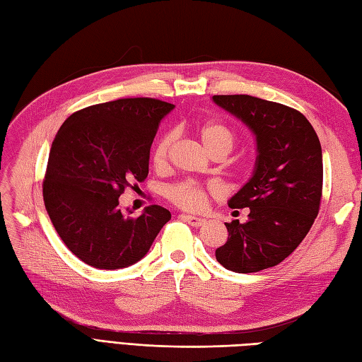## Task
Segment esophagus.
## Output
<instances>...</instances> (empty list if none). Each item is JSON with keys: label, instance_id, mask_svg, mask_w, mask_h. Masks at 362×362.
Segmentation results:
<instances>
[{"label": "esophagus", "instance_id": "1", "mask_svg": "<svg viewBox=\"0 0 362 362\" xmlns=\"http://www.w3.org/2000/svg\"><path fill=\"white\" fill-rule=\"evenodd\" d=\"M182 221H185L187 222L189 225H192V226H202L204 223H205V218H202V217H198V216H190V214H181L180 216Z\"/></svg>", "mask_w": 362, "mask_h": 362}]
</instances>
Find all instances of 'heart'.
<instances>
[{
  "mask_svg": "<svg viewBox=\"0 0 362 362\" xmlns=\"http://www.w3.org/2000/svg\"><path fill=\"white\" fill-rule=\"evenodd\" d=\"M177 137L175 131L163 134L152 148V161L157 168H163L168 163L170 148ZM199 139L211 156H228L233 151L235 137L231 128L221 122H208L199 128ZM169 199L185 210H199L205 205L206 196L202 185L193 181H182L172 185L168 190Z\"/></svg>",
  "mask_w": 362,
  "mask_h": 362,
  "instance_id": "heart-1",
  "label": "heart"
}]
</instances>
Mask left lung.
<instances>
[{"label":"left lung","instance_id":"left-lung-1","mask_svg":"<svg viewBox=\"0 0 362 362\" xmlns=\"http://www.w3.org/2000/svg\"><path fill=\"white\" fill-rule=\"evenodd\" d=\"M213 101L254 133L257 161L249 181L228 205L249 208L247 221L225 223L226 243L216 259L235 273L273 267L298 247L319 214L323 187L320 140L300 112L250 95Z\"/></svg>","mask_w":362,"mask_h":362}]
</instances>
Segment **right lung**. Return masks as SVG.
<instances>
[{"mask_svg": "<svg viewBox=\"0 0 362 362\" xmlns=\"http://www.w3.org/2000/svg\"><path fill=\"white\" fill-rule=\"evenodd\" d=\"M173 104L124 98L86 107L64 120L49 149L43 202L63 243L96 269L116 270L144 258L170 211L149 205L122 213L119 196L148 177L149 152Z\"/></svg>", "mask_w": 362, "mask_h": 362, "instance_id": "obj_1", "label": "right lung"}]
</instances>
